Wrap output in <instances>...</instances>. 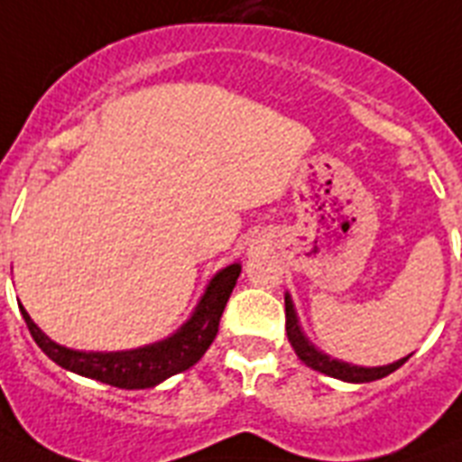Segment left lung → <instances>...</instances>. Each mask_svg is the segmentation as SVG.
<instances>
[{"instance_id": "1", "label": "left lung", "mask_w": 462, "mask_h": 462, "mask_svg": "<svg viewBox=\"0 0 462 462\" xmlns=\"http://www.w3.org/2000/svg\"><path fill=\"white\" fill-rule=\"evenodd\" d=\"M284 303H286V336H289V343L293 345L296 355L308 364L310 369L319 371V374H327L331 375V378H340V381H347V383H371L390 375L393 371H397L406 359H409V356H404V359H399V362L387 364V366H374V369H366V366H352V364L331 359V356L317 350L315 345L305 338V333L300 331L296 310H293V303H291L289 296L284 298Z\"/></svg>"}]
</instances>
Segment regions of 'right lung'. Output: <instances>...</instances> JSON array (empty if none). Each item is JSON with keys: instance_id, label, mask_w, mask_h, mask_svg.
<instances>
[{"instance_id": "add662e5", "label": "right lung", "mask_w": 462, "mask_h": 462, "mask_svg": "<svg viewBox=\"0 0 462 462\" xmlns=\"http://www.w3.org/2000/svg\"><path fill=\"white\" fill-rule=\"evenodd\" d=\"M242 273V265H227L211 279L207 286V293L201 296L195 315L185 321L180 331H176L171 338L162 343L138 347V350L126 352H79L69 350L63 345L53 343L49 336L40 331V327L30 319L25 308L21 305V315L25 319L30 336L40 345L51 362L63 366L68 371H75L79 375H87L93 381L107 383L112 387L122 390H145L154 387L169 375H176L180 371L189 369L199 362L208 345L213 343L218 333L220 317L230 300V293L237 284V277Z\"/></svg>"}]
</instances>
